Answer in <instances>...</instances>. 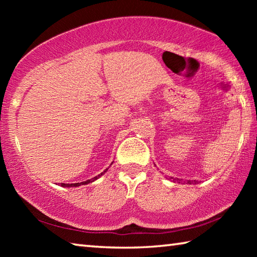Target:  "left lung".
I'll list each match as a JSON object with an SVG mask.
<instances>
[{"instance_id":"8db88e82","label":"left lung","mask_w":257,"mask_h":257,"mask_svg":"<svg viewBox=\"0 0 257 257\" xmlns=\"http://www.w3.org/2000/svg\"><path fill=\"white\" fill-rule=\"evenodd\" d=\"M188 182H190V181H188Z\"/></svg>"}]
</instances>
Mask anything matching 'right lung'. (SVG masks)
<instances>
[{
	"label": "right lung",
	"mask_w": 257,
	"mask_h": 257,
	"mask_svg": "<svg viewBox=\"0 0 257 257\" xmlns=\"http://www.w3.org/2000/svg\"><path fill=\"white\" fill-rule=\"evenodd\" d=\"M107 171V169H105V170H104L101 175H98V176H96V177H94V178H92V179H89V180H86V181H82V182H77V184H61V186L62 187H78V186H80V185H87V184H89V182H93L94 180H96L97 178H99L101 177L104 172H106Z\"/></svg>",
	"instance_id": "right-lung-1"
}]
</instances>
